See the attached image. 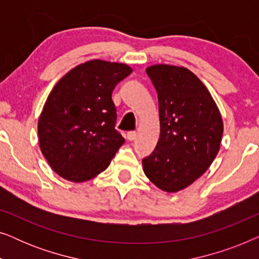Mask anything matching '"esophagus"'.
<instances>
[{
    "label": "esophagus",
    "instance_id": "esophagus-1",
    "mask_svg": "<svg viewBox=\"0 0 259 259\" xmlns=\"http://www.w3.org/2000/svg\"><path fill=\"white\" fill-rule=\"evenodd\" d=\"M136 138H137V132H134V131H130V132L127 133V139L130 141L136 140Z\"/></svg>",
    "mask_w": 259,
    "mask_h": 259
}]
</instances>
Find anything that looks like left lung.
Wrapping results in <instances>:
<instances>
[{
  "mask_svg": "<svg viewBox=\"0 0 259 259\" xmlns=\"http://www.w3.org/2000/svg\"><path fill=\"white\" fill-rule=\"evenodd\" d=\"M146 73L158 94L160 138L143 159L144 172L160 190L177 192L204 175L214 160L223 120L210 92L191 70L155 65Z\"/></svg>",
  "mask_w": 259,
  "mask_h": 259,
  "instance_id": "obj_1",
  "label": "left lung"
}]
</instances>
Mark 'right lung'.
Returning a JSON list of instances; mask_svg holds the SVG:
<instances>
[{
	"label": "right lung",
	"mask_w": 259,
	"mask_h": 259,
	"mask_svg": "<svg viewBox=\"0 0 259 259\" xmlns=\"http://www.w3.org/2000/svg\"><path fill=\"white\" fill-rule=\"evenodd\" d=\"M132 73L123 63L92 60L55 84L38 119V143L51 167L70 182L94 178L125 143L115 130L112 92Z\"/></svg>",
	"instance_id": "right-lung-1"
}]
</instances>
